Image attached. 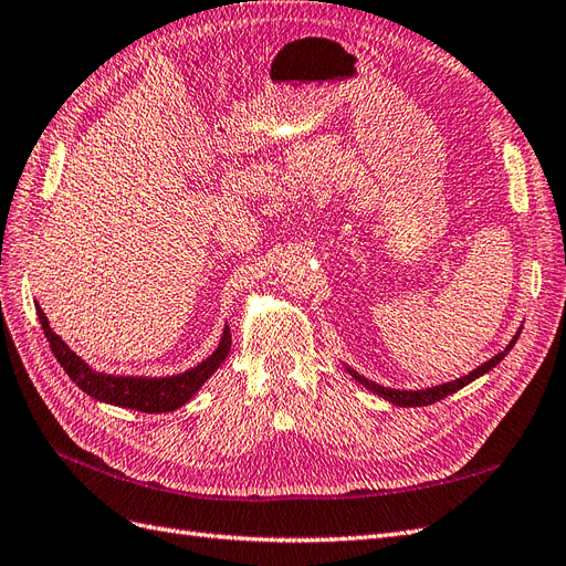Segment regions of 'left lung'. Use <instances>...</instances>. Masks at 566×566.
Instances as JSON below:
<instances>
[{
  "instance_id": "1",
  "label": "left lung",
  "mask_w": 566,
  "mask_h": 566,
  "mask_svg": "<svg viewBox=\"0 0 566 566\" xmlns=\"http://www.w3.org/2000/svg\"><path fill=\"white\" fill-rule=\"evenodd\" d=\"M517 337H520V333L512 337V342L510 345L505 347V352H501V354H495L491 361H486L484 366H479L476 370H472L470 375H465V378H458V380H453V382H443V385H439V387H432V389H420V391H401V389H387V387H380V385H375V382H370V380H366L364 375H358L356 370H352V368H347L349 370V375L352 378L358 382V385H364V387H368L370 391H375L378 394V397H382V399H387V401H391L394 406H430V403H434V401H441V399H447L449 394H453V391H458V389H462L465 385H470L472 380H476L479 375H484V373H489L491 368H495L499 366L503 358H505V354L515 347V342H517Z\"/></svg>"
}]
</instances>
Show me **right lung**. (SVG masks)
I'll return each instance as SVG.
<instances>
[{
	"label": "right lung",
	"instance_id": "add662e5",
	"mask_svg": "<svg viewBox=\"0 0 566 566\" xmlns=\"http://www.w3.org/2000/svg\"><path fill=\"white\" fill-rule=\"evenodd\" d=\"M38 316H40L49 347L56 356V361L63 366L67 375H71V380L84 394H90V397L113 406L142 410V413H167V410L184 406L202 387V382L221 366V361H224L231 349V333L229 328H224V335H221L217 352L208 358V361H202L191 370L172 375V378H115V375L92 370L75 352L67 349L65 342L56 333H51L49 321L40 306H38Z\"/></svg>",
	"mask_w": 566,
	"mask_h": 566
}]
</instances>
